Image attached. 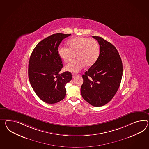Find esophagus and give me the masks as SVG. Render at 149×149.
<instances>
[{
  "instance_id": "34e87169",
  "label": "esophagus",
  "mask_w": 149,
  "mask_h": 149,
  "mask_svg": "<svg viewBox=\"0 0 149 149\" xmlns=\"http://www.w3.org/2000/svg\"><path fill=\"white\" fill-rule=\"evenodd\" d=\"M72 76H73V78H75L76 76H77V75H76V74H73V75H72Z\"/></svg>"
}]
</instances>
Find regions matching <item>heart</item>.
<instances>
[{"instance_id": "heart-1", "label": "heart", "mask_w": 149, "mask_h": 149, "mask_svg": "<svg viewBox=\"0 0 149 149\" xmlns=\"http://www.w3.org/2000/svg\"><path fill=\"white\" fill-rule=\"evenodd\" d=\"M68 48L60 47L58 56L64 63L71 61L74 55L76 58L66 65L65 69L72 73H79L84 66L93 65L98 58L100 47L96 40L86 37H74L67 42Z\"/></svg>"}]
</instances>
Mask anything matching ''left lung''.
Masks as SVG:
<instances>
[{
    "label": "left lung",
    "instance_id": "obj_1",
    "mask_svg": "<svg viewBox=\"0 0 149 149\" xmlns=\"http://www.w3.org/2000/svg\"><path fill=\"white\" fill-rule=\"evenodd\" d=\"M100 45L96 61L82 75L81 93L85 101L101 107L113 97L120 87L122 75V60L113 44L100 36H93Z\"/></svg>",
    "mask_w": 149,
    "mask_h": 149
}]
</instances>
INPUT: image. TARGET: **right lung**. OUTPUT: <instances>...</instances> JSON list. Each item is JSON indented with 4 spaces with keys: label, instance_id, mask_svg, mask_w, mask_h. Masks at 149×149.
<instances>
[{
    "label": "right lung",
    "instance_id": "add662e5",
    "mask_svg": "<svg viewBox=\"0 0 149 149\" xmlns=\"http://www.w3.org/2000/svg\"><path fill=\"white\" fill-rule=\"evenodd\" d=\"M71 34L56 33L37 44L29 63V78L37 96L48 104L62 100L66 95L65 84L72 79V74H60L63 67L58 53L62 41Z\"/></svg>",
    "mask_w": 149,
    "mask_h": 149
}]
</instances>
